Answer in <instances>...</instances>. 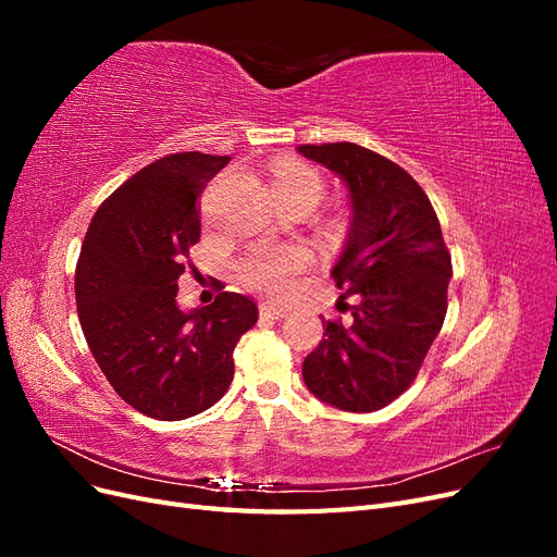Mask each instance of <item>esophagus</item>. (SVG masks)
<instances>
[{
  "mask_svg": "<svg viewBox=\"0 0 557 557\" xmlns=\"http://www.w3.org/2000/svg\"><path fill=\"white\" fill-rule=\"evenodd\" d=\"M260 315L267 320H281L288 315V311L281 309V307H272V305H260Z\"/></svg>",
  "mask_w": 557,
  "mask_h": 557,
  "instance_id": "34e87169",
  "label": "esophagus"
}]
</instances>
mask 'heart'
<instances>
[{
	"label": "heart",
	"mask_w": 557,
	"mask_h": 557,
	"mask_svg": "<svg viewBox=\"0 0 557 557\" xmlns=\"http://www.w3.org/2000/svg\"><path fill=\"white\" fill-rule=\"evenodd\" d=\"M274 193L283 197H311L315 205L323 197V181L299 162H285L274 172ZM311 250L301 244L260 248L244 258L239 276L248 290L269 299L288 297L295 288V278L311 267Z\"/></svg>",
	"instance_id": "heart-1"
}]
</instances>
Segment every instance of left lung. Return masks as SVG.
<instances>
[{
    "label": "left lung",
    "instance_id": "obj_1",
    "mask_svg": "<svg viewBox=\"0 0 557 557\" xmlns=\"http://www.w3.org/2000/svg\"><path fill=\"white\" fill-rule=\"evenodd\" d=\"M297 150L346 183L352 215L332 276L342 299L356 297L348 325H323L301 376L320 401L372 413L413 383L444 325L450 256L428 195L399 164L348 141Z\"/></svg>",
    "mask_w": 557,
    "mask_h": 557
}]
</instances>
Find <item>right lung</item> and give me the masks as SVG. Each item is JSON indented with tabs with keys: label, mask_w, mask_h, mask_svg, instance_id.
Instances as JSON below:
<instances>
[{
	"label": "right lung",
	"mask_w": 557,
	"mask_h": 557,
	"mask_svg": "<svg viewBox=\"0 0 557 557\" xmlns=\"http://www.w3.org/2000/svg\"><path fill=\"white\" fill-rule=\"evenodd\" d=\"M227 156L174 153L127 178L97 209L76 264L78 320L92 358L132 409L183 420L221 399L232 352L258 320L239 293L183 311L178 278L199 242L197 199Z\"/></svg>",
	"instance_id": "obj_1"
}]
</instances>
